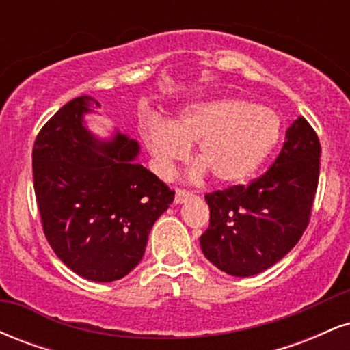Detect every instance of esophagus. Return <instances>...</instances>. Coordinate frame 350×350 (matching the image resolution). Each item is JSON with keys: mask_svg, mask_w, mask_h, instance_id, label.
I'll return each mask as SVG.
<instances>
[{"mask_svg": "<svg viewBox=\"0 0 350 350\" xmlns=\"http://www.w3.org/2000/svg\"><path fill=\"white\" fill-rule=\"evenodd\" d=\"M192 196H194V192L187 191V189H176L174 202H176V204H183V202H186L187 199H191Z\"/></svg>", "mask_w": 350, "mask_h": 350, "instance_id": "esophagus-1", "label": "esophagus"}]
</instances>
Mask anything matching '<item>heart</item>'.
<instances>
[{"instance_id":"1","label":"heart","mask_w":350,"mask_h":350,"mask_svg":"<svg viewBox=\"0 0 350 350\" xmlns=\"http://www.w3.org/2000/svg\"><path fill=\"white\" fill-rule=\"evenodd\" d=\"M144 146L159 174L167 176L198 143V159L215 180L234 184L250 178L262 166L281 136L276 111L243 98H214L189 103L174 120L148 116L139 123Z\"/></svg>"}]
</instances>
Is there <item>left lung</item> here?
I'll use <instances>...</instances> for the list:
<instances>
[{
  "instance_id": "1",
  "label": "left lung",
  "mask_w": 350,
  "mask_h": 350,
  "mask_svg": "<svg viewBox=\"0 0 350 350\" xmlns=\"http://www.w3.org/2000/svg\"><path fill=\"white\" fill-rule=\"evenodd\" d=\"M321 143L299 116L284 135L275 163L248 186L206 194L211 211L200 248L232 276L258 275L299 242L311 219L319 180Z\"/></svg>"
}]
</instances>
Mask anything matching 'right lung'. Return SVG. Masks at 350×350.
I'll return each instance as SVG.
<instances>
[{"label":"right lung","instance_id":"right-lung-1","mask_svg":"<svg viewBox=\"0 0 350 350\" xmlns=\"http://www.w3.org/2000/svg\"><path fill=\"white\" fill-rule=\"evenodd\" d=\"M97 107L82 95L44 124L33 148V176L52 250L77 275L108 283L142 262L152 224L174 191L133 161L135 139L116 133L103 143L83 126V113Z\"/></svg>","mask_w":350,"mask_h":350}]
</instances>
